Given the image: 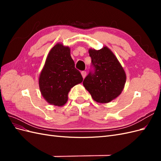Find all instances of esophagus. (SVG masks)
I'll return each instance as SVG.
<instances>
[{
  "label": "esophagus",
  "mask_w": 161,
  "mask_h": 161,
  "mask_svg": "<svg viewBox=\"0 0 161 161\" xmlns=\"http://www.w3.org/2000/svg\"><path fill=\"white\" fill-rule=\"evenodd\" d=\"M81 75H82V77H83V79H85L86 75V71H82L81 72Z\"/></svg>",
  "instance_id": "obj_1"
}]
</instances>
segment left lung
I'll use <instances>...</instances> for the list:
<instances>
[{
	"label": "left lung",
	"mask_w": 161,
	"mask_h": 161,
	"mask_svg": "<svg viewBox=\"0 0 161 161\" xmlns=\"http://www.w3.org/2000/svg\"><path fill=\"white\" fill-rule=\"evenodd\" d=\"M91 67L83 85L95 101L109 103L118 97L124 87L126 76L118 60L108 47L90 49Z\"/></svg>",
	"instance_id": "1"
}]
</instances>
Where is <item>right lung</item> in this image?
Wrapping results in <instances>:
<instances>
[{
    "instance_id": "1",
    "label": "right lung",
    "mask_w": 161,
    "mask_h": 161,
    "mask_svg": "<svg viewBox=\"0 0 161 161\" xmlns=\"http://www.w3.org/2000/svg\"><path fill=\"white\" fill-rule=\"evenodd\" d=\"M82 76L75 66L69 47L58 43L48 53L39 79L42 96L51 105H64L69 92L82 82Z\"/></svg>"
}]
</instances>
